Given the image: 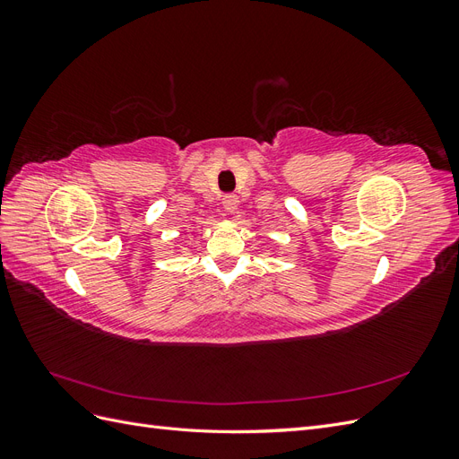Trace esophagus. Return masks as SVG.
Returning a JSON list of instances; mask_svg holds the SVG:
<instances>
[{
  "instance_id": "34e87169",
  "label": "esophagus",
  "mask_w": 459,
  "mask_h": 459,
  "mask_svg": "<svg viewBox=\"0 0 459 459\" xmlns=\"http://www.w3.org/2000/svg\"><path fill=\"white\" fill-rule=\"evenodd\" d=\"M221 203H224V206H226V211H228V212H233L235 208H238V204H239V197L235 195V193H230V195H226V197H224V201H221Z\"/></svg>"
}]
</instances>
